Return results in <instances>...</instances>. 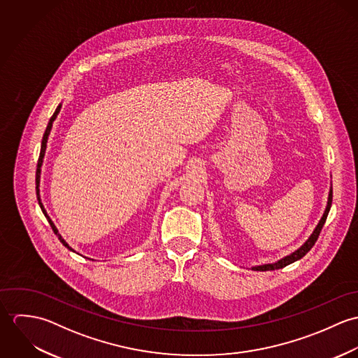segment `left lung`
Listing matches in <instances>:
<instances>
[{
    "mask_svg": "<svg viewBox=\"0 0 358 358\" xmlns=\"http://www.w3.org/2000/svg\"><path fill=\"white\" fill-rule=\"evenodd\" d=\"M331 205H332V185H331V187H329V194H328V201H327L325 210H324V213H322V216H321L318 224L315 226V229L313 230V233H311L310 237L307 238L306 243H305L302 247H299L295 252H292V254H289V255L284 256V257L278 259L277 262L264 263V264H260V266H252L251 268L256 270V271L277 270V268H282V267H285V266H288V264H291V263H294V262L302 259V257L306 255L307 252L313 248V245L315 244V241H317V238H318V236H320V231H321V229H322V226H324V223H325V220H327V216H328V213H329Z\"/></svg>",
    "mask_w": 358,
    "mask_h": 358,
    "instance_id": "obj_1",
    "label": "left lung"
}]
</instances>
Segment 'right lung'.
Wrapping results in <instances>:
<instances>
[{"label": "right lung", "instance_id": "obj_1", "mask_svg": "<svg viewBox=\"0 0 358 358\" xmlns=\"http://www.w3.org/2000/svg\"><path fill=\"white\" fill-rule=\"evenodd\" d=\"M60 108H62V103L56 107V110H55V113H53V115L51 117V120H50V122H48V127H47V129H45V134H44V136H43V142H41V152H40V158H38V162H37V172H36V193H37V200H38V204H40V208H41V210H43V213L45 215V217H47V220H48V223L51 224L52 230H53V233L57 236V238L60 240V243L67 248V250H70V251H73V252H76L64 240H63V237L59 234V231H57V229H56V226H55V223L52 222L51 217L48 216V213H47V210H45V208H44V205L41 203V196H40V179H41V166H43V162H44V155H45V150H47V143H48V138H50V134H51L52 129V124H53V121L56 120V117H57V114H59V111H60Z\"/></svg>", "mask_w": 358, "mask_h": 358}]
</instances>
